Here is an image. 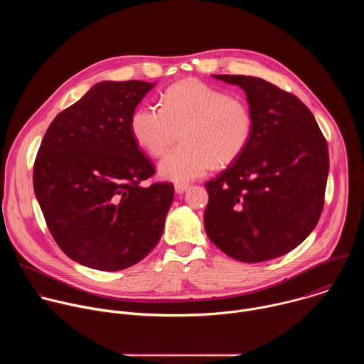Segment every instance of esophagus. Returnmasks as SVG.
Instances as JSON below:
<instances>
[{
	"instance_id": "esophagus-1",
	"label": "esophagus",
	"mask_w": 364,
	"mask_h": 364,
	"mask_svg": "<svg viewBox=\"0 0 364 364\" xmlns=\"http://www.w3.org/2000/svg\"><path fill=\"white\" fill-rule=\"evenodd\" d=\"M187 188H188V184H186V183H177V184L174 186V190H176V193H178V194L184 193Z\"/></svg>"
}]
</instances>
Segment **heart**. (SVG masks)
Segmentation results:
<instances>
[{
    "instance_id": "obj_1",
    "label": "heart",
    "mask_w": 364,
    "mask_h": 364,
    "mask_svg": "<svg viewBox=\"0 0 364 364\" xmlns=\"http://www.w3.org/2000/svg\"><path fill=\"white\" fill-rule=\"evenodd\" d=\"M255 119L239 96L196 79L178 82L163 96V108L144 105L131 118L135 141L152 157H161L180 138L183 144L160 163L163 178L186 183L212 167L236 161L252 139Z\"/></svg>"
}]
</instances>
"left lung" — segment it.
I'll use <instances>...</instances> for the list:
<instances>
[{
  "label": "left lung",
  "mask_w": 364,
  "mask_h": 364,
  "mask_svg": "<svg viewBox=\"0 0 364 364\" xmlns=\"http://www.w3.org/2000/svg\"><path fill=\"white\" fill-rule=\"evenodd\" d=\"M213 76L245 90L255 127L240 157L205 183L204 229L236 261H269L302 243L320 220L327 141L295 95L259 77Z\"/></svg>",
  "instance_id": "obj_1"
}]
</instances>
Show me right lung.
I'll use <instances>...</instances> for the list:
<instances>
[{
	"mask_svg": "<svg viewBox=\"0 0 364 364\" xmlns=\"http://www.w3.org/2000/svg\"><path fill=\"white\" fill-rule=\"evenodd\" d=\"M152 83L100 82L47 128L33 186L47 228L75 262L97 271L138 264L159 243L174 198L131 131Z\"/></svg>",
	"mask_w": 364,
	"mask_h": 364,
	"instance_id": "obj_1",
	"label": "right lung"
}]
</instances>
